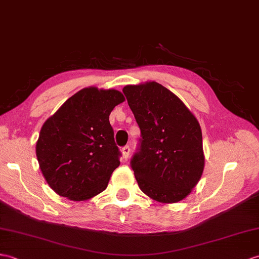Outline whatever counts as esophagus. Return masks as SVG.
Segmentation results:
<instances>
[{
	"label": "esophagus",
	"instance_id": "1",
	"mask_svg": "<svg viewBox=\"0 0 259 259\" xmlns=\"http://www.w3.org/2000/svg\"><path fill=\"white\" fill-rule=\"evenodd\" d=\"M121 152H122V157L124 160H127L129 158V154H130V148L129 146H125L121 149Z\"/></svg>",
	"mask_w": 259,
	"mask_h": 259
}]
</instances>
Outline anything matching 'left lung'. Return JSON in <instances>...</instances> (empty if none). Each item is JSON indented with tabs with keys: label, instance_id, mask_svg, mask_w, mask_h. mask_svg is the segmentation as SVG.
<instances>
[{
	"label": "left lung",
	"instance_id": "1",
	"mask_svg": "<svg viewBox=\"0 0 259 259\" xmlns=\"http://www.w3.org/2000/svg\"><path fill=\"white\" fill-rule=\"evenodd\" d=\"M122 92L141 130L140 147L130 162L138 185L154 201H182L204 170L200 123L158 82L128 85Z\"/></svg>",
	"mask_w": 259,
	"mask_h": 259
}]
</instances>
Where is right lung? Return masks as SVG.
I'll return each mask as SVG.
<instances>
[{"mask_svg": "<svg viewBox=\"0 0 259 259\" xmlns=\"http://www.w3.org/2000/svg\"><path fill=\"white\" fill-rule=\"evenodd\" d=\"M124 101L116 89L83 88L48 118L36 142V157L58 195L85 201L106 190L120 164L109 115Z\"/></svg>", "mask_w": 259, "mask_h": 259, "instance_id": "1", "label": "right lung"}]
</instances>
